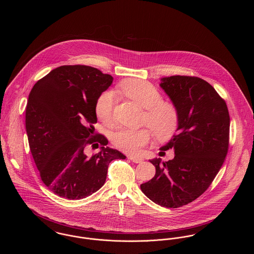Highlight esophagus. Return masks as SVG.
Wrapping results in <instances>:
<instances>
[{"instance_id": "1", "label": "esophagus", "mask_w": 254, "mask_h": 254, "mask_svg": "<svg viewBox=\"0 0 254 254\" xmlns=\"http://www.w3.org/2000/svg\"><path fill=\"white\" fill-rule=\"evenodd\" d=\"M128 159H129L130 161H132L133 163H136V164H140V163H142V162L144 161L143 158L136 157V156H132V155L128 156Z\"/></svg>"}]
</instances>
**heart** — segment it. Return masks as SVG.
Wrapping results in <instances>:
<instances>
[{
	"label": "heart",
	"mask_w": 254,
	"mask_h": 254,
	"mask_svg": "<svg viewBox=\"0 0 254 254\" xmlns=\"http://www.w3.org/2000/svg\"><path fill=\"white\" fill-rule=\"evenodd\" d=\"M119 90L145 109L143 124L147 125L158 140L166 141L177 130L180 123L179 109L172 102L163 101L161 92L152 84L140 79H130L123 82ZM115 103L116 94L111 90L98 97L95 113L100 121L105 124L111 122ZM150 139L151 133L147 129H120L111 136L113 145L131 154L139 153Z\"/></svg>",
	"instance_id": "1"
}]
</instances>
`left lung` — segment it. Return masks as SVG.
<instances>
[{
	"label": "left lung",
	"mask_w": 254,
	"mask_h": 254,
	"mask_svg": "<svg viewBox=\"0 0 254 254\" xmlns=\"http://www.w3.org/2000/svg\"><path fill=\"white\" fill-rule=\"evenodd\" d=\"M160 85L180 112L178 132L160 153L173 148L175 155L163 163L150 160L156 173L141 190L155 204L176 208L201 196L217 175L229 150L230 114L225 100L201 78L175 75Z\"/></svg>",
	"instance_id": "8db88e82"
}]
</instances>
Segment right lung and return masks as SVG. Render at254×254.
Wrapping results in <instances>:
<instances>
[{
	"label": "right lung",
	"instance_id": "right-lung-1",
	"mask_svg": "<svg viewBox=\"0 0 254 254\" xmlns=\"http://www.w3.org/2000/svg\"><path fill=\"white\" fill-rule=\"evenodd\" d=\"M111 75L88 65H62L40 79L25 109L31 154L43 183L53 193L83 199L105 184L109 163L126 159L95 133V104L112 84ZM101 150L91 157L88 147Z\"/></svg>",
	"mask_w": 254,
	"mask_h": 254
}]
</instances>
